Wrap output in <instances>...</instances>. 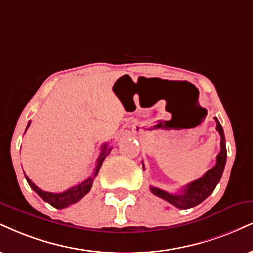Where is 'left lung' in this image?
Here are the masks:
<instances>
[{
  "label": "left lung",
  "instance_id": "8db88e82",
  "mask_svg": "<svg viewBox=\"0 0 253 253\" xmlns=\"http://www.w3.org/2000/svg\"><path fill=\"white\" fill-rule=\"evenodd\" d=\"M217 122V131L220 135V152L217 155V162L213 168H211L204 176L201 178L193 180L188 185H185L180 190V193H170L164 190L151 186L150 190L154 195L157 196L164 201L171 203L178 209H190L198 205L204 199H207L211 193L213 192L217 184L219 183L226 163V146H225V136H224L223 127L220 126L219 121L214 117ZM144 169V165H143Z\"/></svg>",
  "mask_w": 253,
  "mask_h": 253
}]
</instances>
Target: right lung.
<instances>
[{
    "instance_id": "add662e5",
    "label": "right lung",
    "mask_w": 253,
    "mask_h": 253,
    "mask_svg": "<svg viewBox=\"0 0 253 253\" xmlns=\"http://www.w3.org/2000/svg\"><path fill=\"white\" fill-rule=\"evenodd\" d=\"M29 126H30V122L28 123L27 129L29 127ZM27 129H26V131H27ZM111 149L112 148H108V144H103L102 152L97 160V164H96L93 176L90 177V178H88V179L83 180L82 183L77 184V185L73 186V188L65 190V191H63V192L54 193V192L43 191V190H41L39 186H36L35 184L31 182V180L28 178L27 176H26V179H27L28 184L30 185V188L33 189L34 191H35L37 195H39L40 197L43 199V201L49 203V204L52 205V207L56 209L67 208V207H69V205L75 204V203L79 202L81 198H83L84 196H85L86 193L90 191V189H91L92 183H93V178L97 176L98 171H99V169H101V165L103 163V161L105 160V157H107V156L109 155V152L111 151Z\"/></svg>"
}]
</instances>
